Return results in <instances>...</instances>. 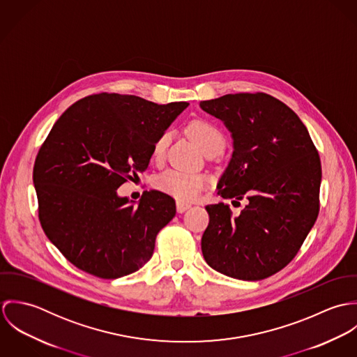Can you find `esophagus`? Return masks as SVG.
<instances>
[{
  "instance_id": "obj_1",
  "label": "esophagus",
  "mask_w": 357,
  "mask_h": 357,
  "mask_svg": "<svg viewBox=\"0 0 357 357\" xmlns=\"http://www.w3.org/2000/svg\"><path fill=\"white\" fill-rule=\"evenodd\" d=\"M176 207H177V211H178V213H184L187 208L191 207V204H185V202H180V201H178V202L176 204Z\"/></svg>"
}]
</instances>
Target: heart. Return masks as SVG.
<instances>
[{"label":"heart","instance_id":"b5f03b06","mask_svg":"<svg viewBox=\"0 0 357 357\" xmlns=\"http://www.w3.org/2000/svg\"><path fill=\"white\" fill-rule=\"evenodd\" d=\"M187 133L197 142L204 153L225 147V137L221 130L206 119H194L187 125ZM170 143V133H162L153 143L155 158L160 159ZM207 180L202 174L188 173L180 169H169L158 176L155 185L159 191L178 199L180 202L195 201L206 188Z\"/></svg>","mask_w":357,"mask_h":357}]
</instances>
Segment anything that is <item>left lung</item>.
I'll return each mask as SVG.
<instances>
[{
    "label": "left lung",
    "instance_id": "obj_1",
    "mask_svg": "<svg viewBox=\"0 0 357 357\" xmlns=\"http://www.w3.org/2000/svg\"><path fill=\"white\" fill-rule=\"evenodd\" d=\"M221 119L234 153L218 184L229 204H207L202 236L206 262L241 280H261L298 253L319 214L321 165L298 115L266 93H235L201 102Z\"/></svg>",
    "mask_w": 357,
    "mask_h": 357
}]
</instances>
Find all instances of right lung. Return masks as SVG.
<instances>
[{"mask_svg": "<svg viewBox=\"0 0 357 357\" xmlns=\"http://www.w3.org/2000/svg\"><path fill=\"white\" fill-rule=\"evenodd\" d=\"M187 107L99 93L74 102L54 122L33 181L41 227L73 265L116 279L153 257L158 232L176 214L174 199L151 190L135 206L116 190L149 167L155 140Z\"/></svg>", "mask_w": 357, "mask_h": 357, "instance_id": "obj_1", "label": "right lung"}]
</instances>
